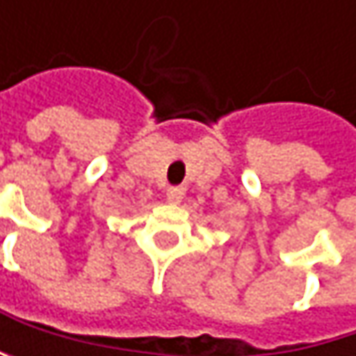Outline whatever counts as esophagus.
Returning <instances> with one entry per match:
<instances>
[{"mask_svg": "<svg viewBox=\"0 0 356 356\" xmlns=\"http://www.w3.org/2000/svg\"><path fill=\"white\" fill-rule=\"evenodd\" d=\"M183 195H185V187H169V189H167V200L173 202V204L181 202Z\"/></svg>", "mask_w": 356, "mask_h": 356, "instance_id": "obj_1", "label": "esophagus"}]
</instances>
